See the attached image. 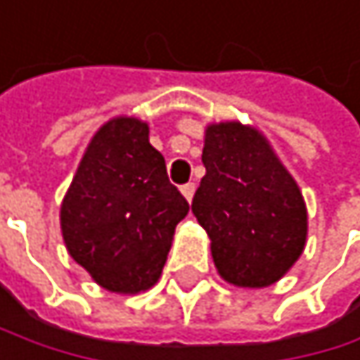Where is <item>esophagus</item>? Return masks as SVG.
<instances>
[{
    "label": "esophagus",
    "mask_w": 360,
    "mask_h": 360,
    "mask_svg": "<svg viewBox=\"0 0 360 360\" xmlns=\"http://www.w3.org/2000/svg\"><path fill=\"white\" fill-rule=\"evenodd\" d=\"M194 190H196V186H194V184H186V186H181V194H184L188 200H192V196H194Z\"/></svg>",
    "instance_id": "1"
}]
</instances>
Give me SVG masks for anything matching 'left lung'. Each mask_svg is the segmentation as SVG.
<instances>
[{
  "label": "left lung",
  "mask_w": 360,
  "mask_h": 360,
  "mask_svg": "<svg viewBox=\"0 0 360 360\" xmlns=\"http://www.w3.org/2000/svg\"><path fill=\"white\" fill-rule=\"evenodd\" d=\"M207 174L192 211L211 239V254L228 284L264 288L301 256L307 211L299 186L254 127L237 121L209 125Z\"/></svg>",
  "instance_id": "obj_1"
}]
</instances>
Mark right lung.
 I'll list each match as a JSON object with an SVG mask.
<instances>
[{"label": "right lung", "instance_id": "right-lung-1", "mask_svg": "<svg viewBox=\"0 0 360 360\" xmlns=\"http://www.w3.org/2000/svg\"><path fill=\"white\" fill-rule=\"evenodd\" d=\"M190 211L151 147L147 123L117 117L91 139L61 205L70 256L110 292L151 288Z\"/></svg>", "mask_w": 360, "mask_h": 360}]
</instances>
